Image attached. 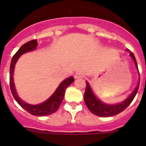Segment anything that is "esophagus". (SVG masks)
<instances>
[{
  "label": "esophagus",
  "mask_w": 146,
  "mask_h": 146,
  "mask_svg": "<svg viewBox=\"0 0 146 146\" xmlns=\"http://www.w3.org/2000/svg\"><path fill=\"white\" fill-rule=\"evenodd\" d=\"M85 77V74L84 73H82V72H76L75 74H74V78H82V77Z\"/></svg>",
  "instance_id": "34e87169"
}]
</instances>
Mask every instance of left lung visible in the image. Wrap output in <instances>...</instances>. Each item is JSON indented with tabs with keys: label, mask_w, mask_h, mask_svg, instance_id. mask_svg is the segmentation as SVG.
I'll return each instance as SVG.
<instances>
[{
	"label": "left lung",
	"mask_w": 146,
	"mask_h": 146,
	"mask_svg": "<svg viewBox=\"0 0 146 146\" xmlns=\"http://www.w3.org/2000/svg\"><path fill=\"white\" fill-rule=\"evenodd\" d=\"M130 56L132 58L134 62H135V66H136L137 69H138L137 67V60L135 59V55L131 52H130ZM139 71V70H138ZM139 86H140V81H139L138 84L136 88L134 90V91L130 94L127 99L121 102V104H106L100 102L97 98L95 96L93 91H91V88L89 86V83L86 82V91L84 94V101L86 102V106L89 109V110L94 115H98V116L101 117H110L113 116L115 115H118V113H121L127 107L131 104V102L133 101L134 98L136 96L137 91H138Z\"/></svg>",
	"instance_id": "left-lung-1"
}]
</instances>
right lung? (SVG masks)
Wrapping results in <instances>:
<instances>
[{"mask_svg": "<svg viewBox=\"0 0 146 146\" xmlns=\"http://www.w3.org/2000/svg\"><path fill=\"white\" fill-rule=\"evenodd\" d=\"M37 45H38V42H37L36 39L29 41V42L24 44L17 50V52L14 55L12 59H11L9 69V84L10 89H11L13 96L15 99V100L17 102L18 104H20L23 109L25 110L27 112H28L33 115L45 116V115H49L55 113L58 109L64 98L66 89L67 88L68 86L72 84V82H73L74 77H70L63 81L60 84V86H58L57 90L55 91V92L52 94V96L50 99H47V101L42 103V104H38V105H31V104H27L25 102L22 101L21 99L18 97L17 94L16 90H15L14 81H13V73H14L15 65L20 55H23V53L35 50L36 47H37Z\"/></svg>", "mask_w": 146, "mask_h": 146, "instance_id": "add662e5", "label": "right lung"}]
</instances>
